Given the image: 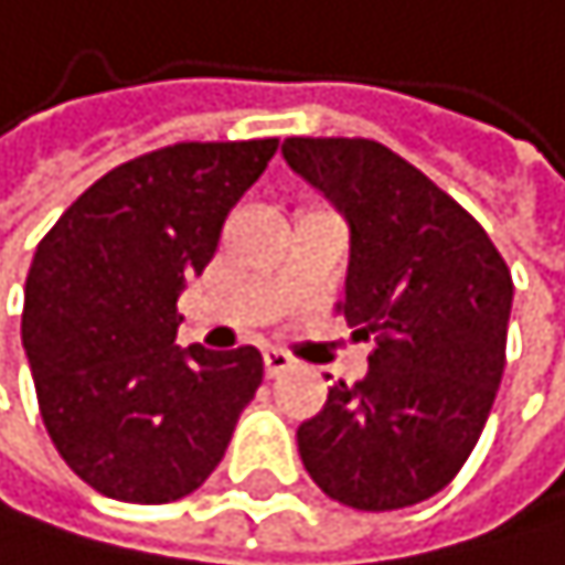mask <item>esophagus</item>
<instances>
[{
	"instance_id": "1",
	"label": "esophagus",
	"mask_w": 565,
	"mask_h": 565,
	"mask_svg": "<svg viewBox=\"0 0 565 565\" xmlns=\"http://www.w3.org/2000/svg\"><path fill=\"white\" fill-rule=\"evenodd\" d=\"M288 366H291V356H288L285 350H277V347H267V350H264V370H267V377L285 374Z\"/></svg>"
}]
</instances>
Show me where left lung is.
<instances>
[{
  "mask_svg": "<svg viewBox=\"0 0 565 565\" xmlns=\"http://www.w3.org/2000/svg\"><path fill=\"white\" fill-rule=\"evenodd\" d=\"M285 160L347 215L339 316L374 339L366 377L335 381L298 425L322 491L356 511L428 501L463 470L504 374L511 270L480 222L391 147L291 137Z\"/></svg>",
  "mask_w": 565,
  "mask_h": 565,
  "instance_id": "obj_1",
  "label": "left lung"
}]
</instances>
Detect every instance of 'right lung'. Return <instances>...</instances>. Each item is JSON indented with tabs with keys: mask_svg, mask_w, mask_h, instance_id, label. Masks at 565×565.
Instances as JSON below:
<instances>
[{
	"mask_svg": "<svg viewBox=\"0 0 565 565\" xmlns=\"http://www.w3.org/2000/svg\"><path fill=\"white\" fill-rule=\"evenodd\" d=\"M277 140L171 143L102 174L40 239L23 350L64 463L98 494L168 504L209 480L264 381L254 347L181 350L178 295Z\"/></svg>",
	"mask_w": 565,
	"mask_h": 565,
	"instance_id": "right-lung-1",
	"label": "right lung"
}]
</instances>
